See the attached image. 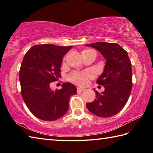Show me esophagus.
Masks as SVG:
<instances>
[{
	"instance_id": "1",
	"label": "esophagus",
	"mask_w": 153,
	"mask_h": 153,
	"mask_svg": "<svg viewBox=\"0 0 153 153\" xmlns=\"http://www.w3.org/2000/svg\"><path fill=\"white\" fill-rule=\"evenodd\" d=\"M85 89L84 88H80V87H77V92H83L84 91Z\"/></svg>"
}]
</instances>
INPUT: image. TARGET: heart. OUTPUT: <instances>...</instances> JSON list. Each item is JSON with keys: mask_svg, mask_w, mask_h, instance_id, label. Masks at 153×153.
Listing matches in <instances>:
<instances>
[{"mask_svg": "<svg viewBox=\"0 0 153 153\" xmlns=\"http://www.w3.org/2000/svg\"><path fill=\"white\" fill-rule=\"evenodd\" d=\"M92 51L91 50H84L82 51V54L87 53V52ZM65 57L63 59V63H65ZM94 77V74L91 71H74L70 74L69 76V79L71 82L74 83L79 86H85L88 84L90 79H93Z\"/></svg>", "mask_w": 153, "mask_h": 153, "instance_id": "b5f03b06", "label": "heart"}]
</instances>
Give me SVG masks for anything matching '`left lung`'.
I'll return each instance as SVG.
<instances>
[{
  "label": "left lung",
  "mask_w": 153,
  "mask_h": 153,
  "mask_svg": "<svg viewBox=\"0 0 153 153\" xmlns=\"http://www.w3.org/2000/svg\"><path fill=\"white\" fill-rule=\"evenodd\" d=\"M100 52L106 59L104 71L97 83L105 87L99 93L94 90L96 98L88 102L90 112L100 117H109L118 113L128 102L132 88V70L128 53L117 43L105 42L86 45Z\"/></svg>",
  "instance_id": "obj_1"
}]
</instances>
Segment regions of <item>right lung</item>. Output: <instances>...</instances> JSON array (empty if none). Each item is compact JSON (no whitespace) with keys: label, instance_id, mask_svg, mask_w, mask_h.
<instances>
[{"label":"right lung","instance_id":"obj_1","mask_svg":"<svg viewBox=\"0 0 153 153\" xmlns=\"http://www.w3.org/2000/svg\"><path fill=\"white\" fill-rule=\"evenodd\" d=\"M70 46L38 45L25 54L21 65L19 81L23 99L30 112L44 121L61 118L69 109V99L77 93L71 83L62 84L60 90H52L50 84L61 76L63 56Z\"/></svg>","mask_w":153,"mask_h":153}]
</instances>
